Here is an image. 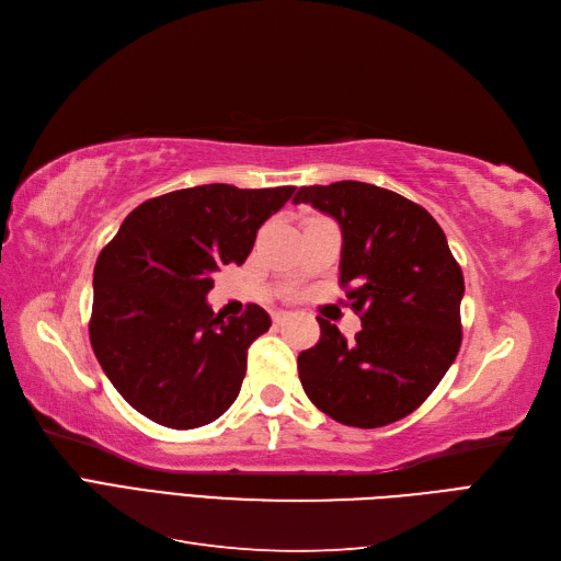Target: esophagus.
I'll return each mask as SVG.
<instances>
[{
    "label": "esophagus",
    "instance_id": "1",
    "mask_svg": "<svg viewBox=\"0 0 561 561\" xmlns=\"http://www.w3.org/2000/svg\"><path fill=\"white\" fill-rule=\"evenodd\" d=\"M287 318H290V313H287V311H274V322H276V325H280V322H285Z\"/></svg>",
    "mask_w": 561,
    "mask_h": 561
}]
</instances>
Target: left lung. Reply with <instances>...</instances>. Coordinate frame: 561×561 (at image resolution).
Listing matches in <instances>:
<instances>
[{"instance_id": "8db88e82", "label": "left lung", "mask_w": 561, "mask_h": 561, "mask_svg": "<svg viewBox=\"0 0 561 561\" xmlns=\"http://www.w3.org/2000/svg\"><path fill=\"white\" fill-rule=\"evenodd\" d=\"M342 227L339 285L363 330L355 342L318 318L320 339L297 358L304 393L330 419L379 428L412 414L461 348L463 274L433 215L367 182L301 186Z\"/></svg>"}]
</instances>
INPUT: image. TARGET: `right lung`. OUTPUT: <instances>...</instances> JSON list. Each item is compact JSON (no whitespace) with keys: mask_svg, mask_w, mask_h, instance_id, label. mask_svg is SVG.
<instances>
[{"mask_svg":"<svg viewBox=\"0 0 561 561\" xmlns=\"http://www.w3.org/2000/svg\"><path fill=\"white\" fill-rule=\"evenodd\" d=\"M293 194L295 186L203 184L149 198L124 219L95 262L89 334L133 410L190 431L239 398L248 348L271 318L257 304L225 318L206 295L215 271L241 266L257 229Z\"/></svg>","mask_w":561,"mask_h":561,"instance_id":"add662e5","label":"right lung"}]
</instances>
